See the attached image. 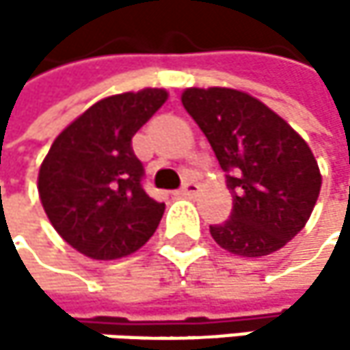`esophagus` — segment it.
<instances>
[{
  "label": "esophagus",
  "instance_id": "1",
  "mask_svg": "<svg viewBox=\"0 0 350 350\" xmlns=\"http://www.w3.org/2000/svg\"><path fill=\"white\" fill-rule=\"evenodd\" d=\"M198 190H200V186H198L196 182H186V184L178 190V194H180V196H186V198H192V196L198 194Z\"/></svg>",
  "mask_w": 350,
  "mask_h": 350
}]
</instances>
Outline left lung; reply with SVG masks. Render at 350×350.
<instances>
[{"mask_svg":"<svg viewBox=\"0 0 350 350\" xmlns=\"http://www.w3.org/2000/svg\"><path fill=\"white\" fill-rule=\"evenodd\" d=\"M182 105L206 135L233 196L231 219L211 227L223 249L263 257L308 223L322 174L304 137L259 99L229 87H188Z\"/></svg>","mask_w":350,"mask_h":350,"instance_id":"8db88e82","label":"left lung"}]
</instances>
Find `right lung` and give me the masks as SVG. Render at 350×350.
I'll return each mask as SVG.
<instances>
[{"mask_svg": "<svg viewBox=\"0 0 350 350\" xmlns=\"http://www.w3.org/2000/svg\"><path fill=\"white\" fill-rule=\"evenodd\" d=\"M168 101L166 89L111 95L68 123L38 172V194L56 233L79 253L109 261L131 255L164 215L142 188L131 150L137 129Z\"/></svg>", "mask_w": 350, "mask_h": 350, "instance_id": "add662e5", "label": "right lung"}]
</instances>
